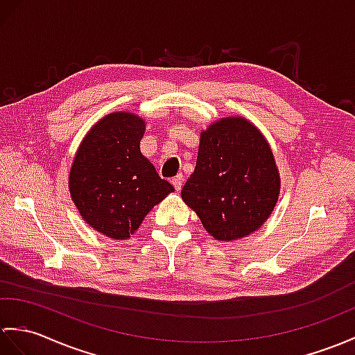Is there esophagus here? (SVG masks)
I'll list each match as a JSON object with an SVG mask.
<instances>
[{"label":"esophagus","mask_w":355,"mask_h":355,"mask_svg":"<svg viewBox=\"0 0 355 355\" xmlns=\"http://www.w3.org/2000/svg\"><path fill=\"white\" fill-rule=\"evenodd\" d=\"M172 184H174V187H175V191H180V189H181V186H183V175H181V174H178L177 177H174V178H172Z\"/></svg>","instance_id":"1"}]
</instances>
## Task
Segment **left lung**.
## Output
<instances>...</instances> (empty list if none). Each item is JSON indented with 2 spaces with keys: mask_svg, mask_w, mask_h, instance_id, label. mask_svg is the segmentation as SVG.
Listing matches in <instances>:
<instances>
[{
  "mask_svg": "<svg viewBox=\"0 0 355 355\" xmlns=\"http://www.w3.org/2000/svg\"><path fill=\"white\" fill-rule=\"evenodd\" d=\"M279 175L260 131L243 118H225L201 135L193 174L181 198L216 241L259 230L274 210Z\"/></svg>",
  "mask_w": 355,
  "mask_h": 355,
  "instance_id": "left-lung-1",
  "label": "left lung"
}]
</instances>
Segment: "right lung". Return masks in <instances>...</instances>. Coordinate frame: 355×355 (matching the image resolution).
Segmentation results:
<instances>
[{
    "label": "right lung",
    "instance_id": "add662e5",
    "mask_svg": "<svg viewBox=\"0 0 355 355\" xmlns=\"http://www.w3.org/2000/svg\"><path fill=\"white\" fill-rule=\"evenodd\" d=\"M145 122L131 113L103 118L81 142L69 174V192L96 232L128 239L155 204L174 192L140 153Z\"/></svg>",
    "mask_w": 355,
    "mask_h": 355
}]
</instances>
